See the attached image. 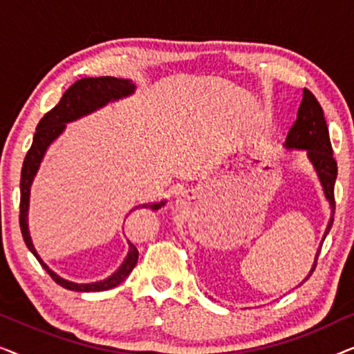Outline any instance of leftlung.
Masks as SVG:
<instances>
[{
    "label": "left lung",
    "mask_w": 354,
    "mask_h": 354,
    "mask_svg": "<svg viewBox=\"0 0 354 354\" xmlns=\"http://www.w3.org/2000/svg\"><path fill=\"white\" fill-rule=\"evenodd\" d=\"M287 148H298V149H306L309 161L313 162L314 169H316L319 178H321L324 193L326 198L330 203L332 207V217L328 221L326 235L324 240L330 230L333 224V214H335V195H333V187H335V178H337V161L333 158L332 151V143L330 137H328V129L326 118H324V111L319 104L311 91L308 88L303 90V101L299 104L297 120H295L292 129L287 135V142H285ZM321 253L319 248L316 259H314V266L311 272L304 280L311 277L317 266V258Z\"/></svg>",
    "instance_id": "8db88e82"
}]
</instances>
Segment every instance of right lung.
Here are the masks:
<instances>
[{
	"instance_id": "right-lung-1",
	"label": "right lung",
	"mask_w": 354,
	"mask_h": 354,
	"mask_svg": "<svg viewBox=\"0 0 354 354\" xmlns=\"http://www.w3.org/2000/svg\"><path fill=\"white\" fill-rule=\"evenodd\" d=\"M135 85L130 80L125 79H115V77H95V79H80L77 80L74 85L64 91L62 98L59 100L55 108L43 115L40 122L37 125V132L33 135L32 147L26 154L22 164L21 172V212H19V224H21V232L26 241L27 248L32 251L33 256L38 259V263L43 266V269L50 274V277L55 280L57 285L62 288L74 290V292H104V290L114 288L132 272L138 261V250L137 246L129 243V254L125 258L124 264L111 275V277L100 280L95 283H74L69 280H64L59 275L53 272L48 266L43 263L40 256L37 254L35 248H33L30 235H28V225H27V209H28V195H30V185L33 177L40 167V162L45 154L46 148L50 143L64 130L66 124L71 120H75L82 118V115L90 114L96 111L101 106L113 100H119L122 96H127L133 93ZM164 203H153V205H140L138 207H149V209H159ZM133 211V209H132ZM130 211V212H132Z\"/></svg>"
}]
</instances>
